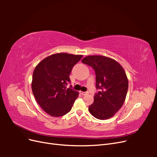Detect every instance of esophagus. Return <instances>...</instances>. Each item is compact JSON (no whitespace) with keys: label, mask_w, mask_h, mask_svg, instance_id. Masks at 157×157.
Segmentation results:
<instances>
[{"label":"esophagus","mask_w":157,"mask_h":157,"mask_svg":"<svg viewBox=\"0 0 157 157\" xmlns=\"http://www.w3.org/2000/svg\"><path fill=\"white\" fill-rule=\"evenodd\" d=\"M80 93L82 95H83V96H84V95H87V94H88V92H82V91H80Z\"/></svg>","instance_id":"obj_1"}]
</instances>
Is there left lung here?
I'll return each instance as SVG.
<instances>
[{
    "label": "left lung",
    "mask_w": 157,
    "mask_h": 157,
    "mask_svg": "<svg viewBox=\"0 0 157 157\" xmlns=\"http://www.w3.org/2000/svg\"><path fill=\"white\" fill-rule=\"evenodd\" d=\"M82 62L94 69L96 86L99 90L88 107L90 114L99 120L110 118L121 108L126 99L128 80L124 69L115 59L102 56H86Z\"/></svg>",
    "instance_id": "left-lung-1"
}]
</instances>
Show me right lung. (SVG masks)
Segmentation results:
<instances>
[{"label":"right lung","instance_id":"add662e5","mask_svg":"<svg viewBox=\"0 0 157 157\" xmlns=\"http://www.w3.org/2000/svg\"><path fill=\"white\" fill-rule=\"evenodd\" d=\"M82 55L66 53L52 54L42 59L33 71L31 88L36 101L52 117L68 113L78 92L66 88L71 82L69 75Z\"/></svg>","mask_w":157,"mask_h":157}]
</instances>
